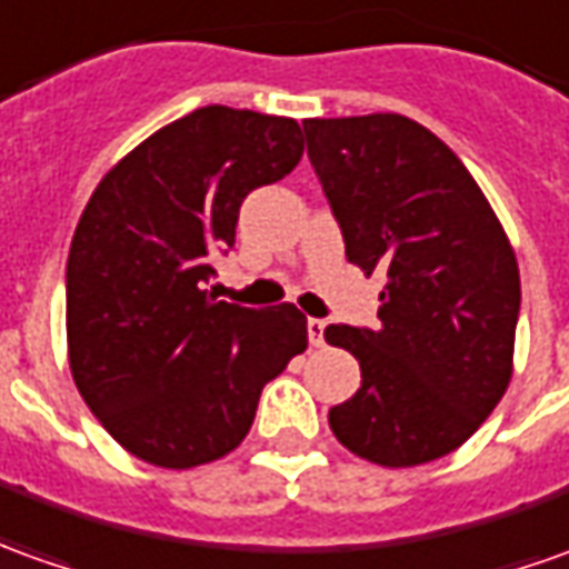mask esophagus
Returning a JSON list of instances; mask_svg holds the SVG:
<instances>
[{
  "label": "esophagus",
  "mask_w": 569,
  "mask_h": 569,
  "mask_svg": "<svg viewBox=\"0 0 569 569\" xmlns=\"http://www.w3.org/2000/svg\"><path fill=\"white\" fill-rule=\"evenodd\" d=\"M307 331H309V343H312V347H322V343H325V322H322V319H307Z\"/></svg>",
  "instance_id": "34e87169"
}]
</instances>
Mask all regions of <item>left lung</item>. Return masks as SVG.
<instances>
[{"instance_id": "obj_1", "label": "left lung", "mask_w": 569, "mask_h": 569, "mask_svg": "<svg viewBox=\"0 0 569 569\" xmlns=\"http://www.w3.org/2000/svg\"><path fill=\"white\" fill-rule=\"evenodd\" d=\"M347 260L383 272L378 325H328L362 387L328 411L352 456L411 468L449 456L508 390L520 272L456 151L402 113L303 120Z\"/></svg>"}]
</instances>
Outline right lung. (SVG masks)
<instances>
[{
	"instance_id": "obj_1",
	"label": "right lung",
	"mask_w": 569,
	"mask_h": 569,
	"mask_svg": "<svg viewBox=\"0 0 569 569\" xmlns=\"http://www.w3.org/2000/svg\"><path fill=\"white\" fill-rule=\"evenodd\" d=\"M303 158L291 117L207 104L158 129L82 210L68 257V352L80 397L127 452L186 471L229 456L266 383L307 350L293 303L217 300L210 253L244 198Z\"/></svg>"
}]
</instances>
